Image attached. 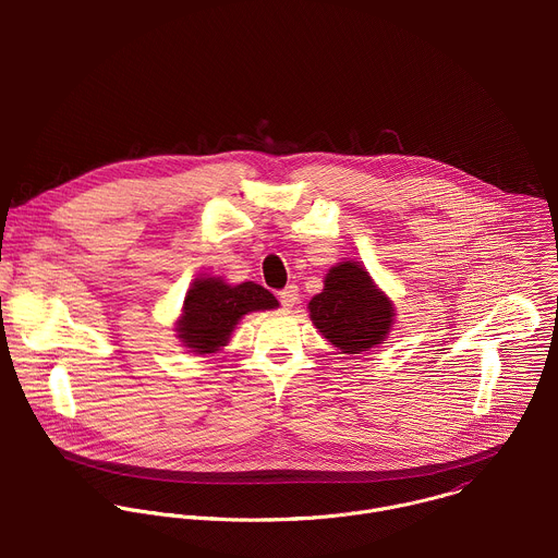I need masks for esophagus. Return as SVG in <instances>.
I'll list each match as a JSON object with an SVG mask.
<instances>
[{"instance_id":"obj_1","label":"esophagus","mask_w":558,"mask_h":558,"mask_svg":"<svg viewBox=\"0 0 558 558\" xmlns=\"http://www.w3.org/2000/svg\"><path fill=\"white\" fill-rule=\"evenodd\" d=\"M278 298H280V304H282L284 308H293V306L298 304V300H300L298 287H295V284H289L287 289H282V291L278 293Z\"/></svg>"}]
</instances>
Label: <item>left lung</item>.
Instances as JSON below:
<instances>
[{"instance_id":"left-lung-1","label":"left lung","mask_w":558,"mask_h":558,"mask_svg":"<svg viewBox=\"0 0 558 558\" xmlns=\"http://www.w3.org/2000/svg\"><path fill=\"white\" fill-rule=\"evenodd\" d=\"M313 326L343 354H361L387 341L396 306L356 260L328 269L324 289L308 302Z\"/></svg>"}]
</instances>
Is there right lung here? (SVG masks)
I'll return each instance as SVG.
<instances>
[{
    "label": "right lung",
    "instance_id": "1",
    "mask_svg": "<svg viewBox=\"0 0 558 558\" xmlns=\"http://www.w3.org/2000/svg\"><path fill=\"white\" fill-rule=\"evenodd\" d=\"M278 306L274 293L256 282L228 284L219 276H199L184 295L175 337L193 354H215L228 345L232 330L247 313Z\"/></svg>",
    "mask_w": 558,
    "mask_h": 558
}]
</instances>
